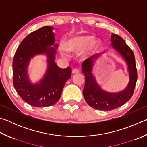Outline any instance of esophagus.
Here are the masks:
<instances>
[{
	"mask_svg": "<svg viewBox=\"0 0 147 147\" xmlns=\"http://www.w3.org/2000/svg\"><path fill=\"white\" fill-rule=\"evenodd\" d=\"M72 73L73 74H76V73H79V70L78 69H74L73 71H72Z\"/></svg>",
	"mask_w": 147,
	"mask_h": 147,
	"instance_id": "esophagus-1",
	"label": "esophagus"
}]
</instances>
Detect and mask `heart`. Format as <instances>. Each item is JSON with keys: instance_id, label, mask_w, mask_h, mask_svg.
<instances>
[{"instance_id": "b5f03b06", "label": "heart", "mask_w": 147, "mask_h": 147, "mask_svg": "<svg viewBox=\"0 0 147 147\" xmlns=\"http://www.w3.org/2000/svg\"><path fill=\"white\" fill-rule=\"evenodd\" d=\"M97 46V41L93 39V37L89 35H81L71 38L66 42L60 45V53L65 57L68 56V52L77 53L83 50L91 52Z\"/></svg>"}]
</instances>
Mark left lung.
Masks as SVG:
<instances>
[{"label":"left lung","instance_id":"1","mask_svg":"<svg viewBox=\"0 0 147 147\" xmlns=\"http://www.w3.org/2000/svg\"><path fill=\"white\" fill-rule=\"evenodd\" d=\"M111 45L121 55L128 65L130 80L127 87L123 91L112 93L102 89L94 79L93 67L94 59L100 55L93 56L86 59L82 65V71L85 75V86L83 90L84 98L89 106L99 110H112L124 105L133 95L138 79L135 56L133 51L118 35L113 34L111 36ZM104 52H103V53Z\"/></svg>","mask_w":147,"mask_h":147}]
</instances>
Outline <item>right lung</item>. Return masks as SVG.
<instances>
[{"label": "right lung", "instance_id": "1", "mask_svg": "<svg viewBox=\"0 0 147 147\" xmlns=\"http://www.w3.org/2000/svg\"><path fill=\"white\" fill-rule=\"evenodd\" d=\"M53 27L45 26L32 32L17 48L13 60V84L17 93L26 103L34 107H48L59 100L65 84L71 78V68L61 69L56 64L55 38ZM47 56V73L39 83L32 84L28 78L29 61L36 55Z\"/></svg>", "mask_w": 147, "mask_h": 147}]
</instances>
